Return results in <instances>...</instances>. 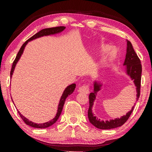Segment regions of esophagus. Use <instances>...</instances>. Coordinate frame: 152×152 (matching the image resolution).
Here are the masks:
<instances>
[{
  "label": "esophagus",
  "instance_id": "esophagus-1",
  "mask_svg": "<svg viewBox=\"0 0 152 152\" xmlns=\"http://www.w3.org/2000/svg\"><path fill=\"white\" fill-rule=\"evenodd\" d=\"M89 91H90V88H89L88 85L82 86L78 88V92H82V93H84V94H88L89 92Z\"/></svg>",
  "mask_w": 152,
  "mask_h": 152
}]
</instances>
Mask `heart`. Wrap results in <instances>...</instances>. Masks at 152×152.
Segmentation results:
<instances>
[{
    "label": "heart",
    "instance_id": "heart-1",
    "mask_svg": "<svg viewBox=\"0 0 152 152\" xmlns=\"http://www.w3.org/2000/svg\"><path fill=\"white\" fill-rule=\"evenodd\" d=\"M101 48L102 51H107L108 50V48H109V47L107 45H102V46H101Z\"/></svg>",
    "mask_w": 152,
    "mask_h": 152
}]
</instances>
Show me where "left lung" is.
<instances>
[{
  "label": "left lung",
  "instance_id": "8db88e82",
  "mask_svg": "<svg viewBox=\"0 0 152 152\" xmlns=\"http://www.w3.org/2000/svg\"><path fill=\"white\" fill-rule=\"evenodd\" d=\"M127 53L125 56V60L123 66H125V72L130 77L133 81L135 86H136L137 91V101H138L140 95V87H141V61L138 58L137 53L133 50L132 43L129 41H127ZM102 84L97 81L94 82V91L89 94V109L88 110V119L91 124L94 127L101 129H110L117 128L121 127L127 121L129 117H130L133 110L134 106L132 107V110L129 111L125 115H123L121 118H117L115 119L109 121H101L94 116L92 113V107L94 102L96 99L97 92L101 89Z\"/></svg>",
  "mask_w": 152,
  "mask_h": 152
}]
</instances>
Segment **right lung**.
Segmentation results:
<instances>
[{"instance_id":"1","label":"right lung","mask_w":152,"mask_h":152,"mask_svg":"<svg viewBox=\"0 0 152 152\" xmlns=\"http://www.w3.org/2000/svg\"><path fill=\"white\" fill-rule=\"evenodd\" d=\"M65 28L66 27L64 26L51 27V28H46V29H43L42 30H41L40 31L37 33L36 34L32 36L31 37H30L29 39L27 40L26 42H25L21 46V48H20V50L19 51V52H18L17 55L16 56V58H15V60H14L13 63H12V68L11 70V77H12V74H13V72L15 70V66H16V64L18 62V61L19 60V59L20 58V56H21V55L23 54V53L25 47L26 46L28 42H30V41H32L33 39H37V38H39L40 37H43V36L53 35V34H56V33H59L61 31H63L65 29ZM75 88H76V84H70V85H69L68 86H67L66 89L64 90L63 94H62V95H61V96L60 98V102H59L58 107V112H57V113H56V117L53 118L52 120H51L50 121L46 122L44 123H42V124H37V123H35L32 121H29V119H27L26 117H25L23 115L20 114V113L18 110H17V111H18V113H19L20 117H21V119L23 120V121L25 123V124L29 125V126H31V127H35V128H40V129L47 128V127H50V126H51L53 124H54V123L57 121L58 118L60 117L61 111H62L63 107H64V102H65L66 98L68 97L69 95H70L72 93V92L74 91V89H75Z\"/></svg>"}]
</instances>
